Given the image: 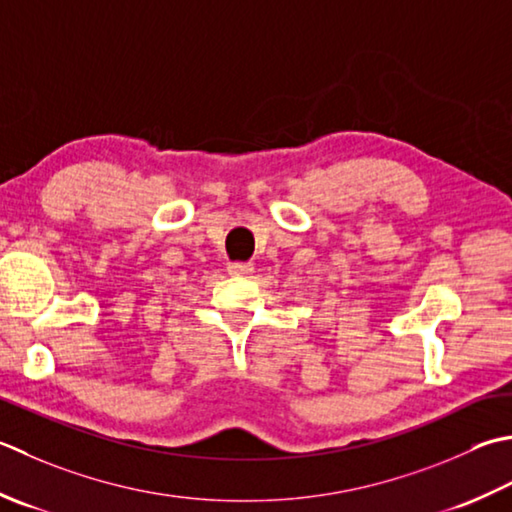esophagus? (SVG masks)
<instances>
[{
	"instance_id": "1",
	"label": "esophagus",
	"mask_w": 512,
	"mask_h": 512,
	"mask_svg": "<svg viewBox=\"0 0 512 512\" xmlns=\"http://www.w3.org/2000/svg\"><path fill=\"white\" fill-rule=\"evenodd\" d=\"M255 270V266L250 262H230L228 264V273L235 275V277H246Z\"/></svg>"
}]
</instances>
